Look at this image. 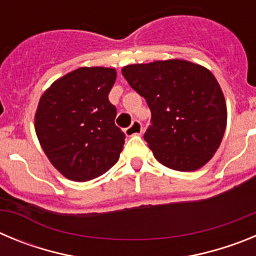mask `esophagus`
Returning <instances> with one entry per match:
<instances>
[{"label": "esophagus", "mask_w": 256, "mask_h": 256, "mask_svg": "<svg viewBox=\"0 0 256 256\" xmlns=\"http://www.w3.org/2000/svg\"><path fill=\"white\" fill-rule=\"evenodd\" d=\"M126 134L128 136V137H130V136H134V134H141L142 133V123L138 120V119H134V120L132 122V124H130L128 128H126Z\"/></svg>", "instance_id": "34e87169"}]
</instances>
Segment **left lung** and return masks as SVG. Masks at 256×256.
<instances>
[{"mask_svg": "<svg viewBox=\"0 0 256 256\" xmlns=\"http://www.w3.org/2000/svg\"><path fill=\"white\" fill-rule=\"evenodd\" d=\"M122 73L150 108L144 138L158 162L180 172L206 164L227 124L224 96L212 72L186 60H166L126 65Z\"/></svg>", "mask_w": 256, "mask_h": 256, "instance_id": "left-lung-1", "label": "left lung"}]
</instances>
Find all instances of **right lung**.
Masks as SVG:
<instances>
[{
	"label": "right lung",
	"instance_id": "right-lung-1",
	"mask_svg": "<svg viewBox=\"0 0 256 256\" xmlns=\"http://www.w3.org/2000/svg\"><path fill=\"white\" fill-rule=\"evenodd\" d=\"M115 79L112 68H79L40 97L36 133L52 165L69 180H94L119 159L126 134L115 126L116 108L108 101Z\"/></svg>",
	"mask_w": 256,
	"mask_h": 256
}]
</instances>
